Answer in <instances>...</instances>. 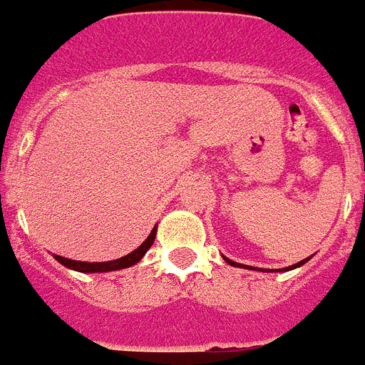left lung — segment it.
Here are the masks:
<instances>
[{
	"mask_svg": "<svg viewBox=\"0 0 365 365\" xmlns=\"http://www.w3.org/2000/svg\"><path fill=\"white\" fill-rule=\"evenodd\" d=\"M225 259H227V257H225ZM307 261H309V257H307V259L299 261V263H296V265H292V267H287V269H282V270H292V269H296V267H302L303 263H307ZM227 263H230V265H234V267H243V269H252V267L241 265V263H235V261H230V259H227Z\"/></svg>",
	"mask_w": 365,
	"mask_h": 365,
	"instance_id": "left-lung-1",
	"label": "left lung"
}]
</instances>
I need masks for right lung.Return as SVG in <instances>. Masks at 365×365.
I'll return each mask as SVG.
<instances>
[{
  "mask_svg": "<svg viewBox=\"0 0 365 365\" xmlns=\"http://www.w3.org/2000/svg\"><path fill=\"white\" fill-rule=\"evenodd\" d=\"M155 234H157V228H153V230H151V234L148 235V240L144 241L140 247L135 248L133 252L128 254V256H124V257H120V259L106 261V263H86V261L67 259V257H62V256H54V259L60 261V263H62V265H66L67 269L78 270V272H109V270L128 269V267L135 265V263H138V261L143 259L144 254L148 252V248L153 245Z\"/></svg>",
  "mask_w": 365,
  "mask_h": 365,
  "instance_id": "right-lung-1",
  "label": "right lung"
}]
</instances>
